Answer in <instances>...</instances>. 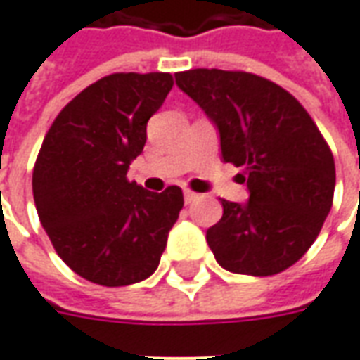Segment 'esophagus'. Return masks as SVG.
<instances>
[{
	"mask_svg": "<svg viewBox=\"0 0 360 360\" xmlns=\"http://www.w3.org/2000/svg\"><path fill=\"white\" fill-rule=\"evenodd\" d=\"M198 200V194L195 192H190V190H184V202L186 204H192Z\"/></svg>",
	"mask_w": 360,
	"mask_h": 360,
	"instance_id": "1",
	"label": "esophagus"
}]
</instances>
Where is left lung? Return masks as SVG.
Returning a JSON list of instances; mask_svg holds the SVG:
<instances>
[{"instance_id": "obj_1", "label": "left lung", "mask_w": 360, "mask_h": 360, "mask_svg": "<svg viewBox=\"0 0 360 360\" xmlns=\"http://www.w3.org/2000/svg\"><path fill=\"white\" fill-rule=\"evenodd\" d=\"M176 86L204 109L223 162L243 166L249 202L221 200L223 217L205 239L235 274L270 276L300 260L333 204L335 162L314 119L278 84L249 72L195 68Z\"/></svg>"}]
</instances>
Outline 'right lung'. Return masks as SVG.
<instances>
[{
	"label": "right lung",
	"instance_id": "obj_1",
	"mask_svg": "<svg viewBox=\"0 0 360 360\" xmlns=\"http://www.w3.org/2000/svg\"><path fill=\"white\" fill-rule=\"evenodd\" d=\"M172 84L166 72L101 78L58 113L37 156L39 219L58 257L94 284L148 278L184 205L178 186L156 194L127 180Z\"/></svg>",
	"mask_w": 360,
	"mask_h": 360
}]
</instances>
